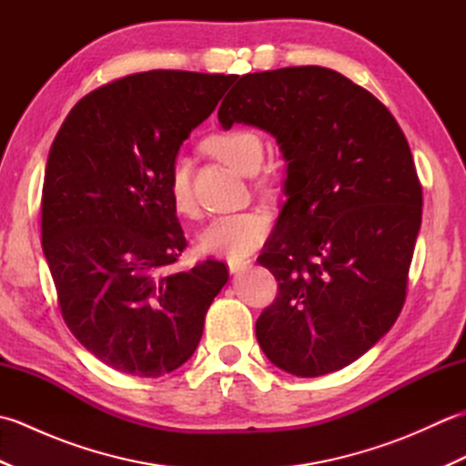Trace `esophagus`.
<instances>
[{
  "instance_id": "34e87169",
  "label": "esophagus",
  "mask_w": 466,
  "mask_h": 466,
  "mask_svg": "<svg viewBox=\"0 0 466 466\" xmlns=\"http://www.w3.org/2000/svg\"><path fill=\"white\" fill-rule=\"evenodd\" d=\"M226 264H228V270H230V272L234 274V272H240V270H244V268H248V266H250V260L230 258V260H228Z\"/></svg>"
}]
</instances>
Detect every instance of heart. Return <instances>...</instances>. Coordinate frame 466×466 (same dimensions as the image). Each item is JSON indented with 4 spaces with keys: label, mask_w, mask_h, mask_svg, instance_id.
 <instances>
[{
    "label": "heart",
    "mask_w": 466,
    "mask_h": 466,
    "mask_svg": "<svg viewBox=\"0 0 466 466\" xmlns=\"http://www.w3.org/2000/svg\"><path fill=\"white\" fill-rule=\"evenodd\" d=\"M216 157L224 164L234 167L244 176H254L260 170L264 160V142L262 137L250 130H230L216 134L208 140ZM260 187H266L260 184ZM167 192L174 210L182 216L194 218L198 214L196 198L190 182V167L182 156H177L170 167L167 177ZM270 230V218L264 212H238L226 214L216 220L200 234V246L206 252L230 256V258H242L258 248L266 234Z\"/></svg>",
    "instance_id": "heart-1"
}]
</instances>
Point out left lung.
<instances>
[{"label": "left lung", "instance_id": "obj_1", "mask_svg": "<svg viewBox=\"0 0 466 466\" xmlns=\"http://www.w3.org/2000/svg\"><path fill=\"white\" fill-rule=\"evenodd\" d=\"M218 120L268 132L289 162V200L258 256L279 280L256 320L260 349L294 376L340 370L407 299L422 218L407 137L370 92L320 66L238 77Z\"/></svg>", "mask_w": 466, "mask_h": 466}]
</instances>
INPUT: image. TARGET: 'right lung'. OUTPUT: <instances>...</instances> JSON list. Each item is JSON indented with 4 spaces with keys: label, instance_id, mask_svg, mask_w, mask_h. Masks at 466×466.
I'll use <instances>...</instances> for the list:
<instances>
[{
    "label": "right lung",
    "instance_id": "obj_1",
    "mask_svg": "<svg viewBox=\"0 0 466 466\" xmlns=\"http://www.w3.org/2000/svg\"><path fill=\"white\" fill-rule=\"evenodd\" d=\"M236 76L152 69L84 96L49 147L42 244L67 329L114 370L157 379L202 339L224 262L176 270L186 248L167 192L180 146Z\"/></svg>",
    "mask_w": 466,
    "mask_h": 466
}]
</instances>
